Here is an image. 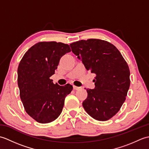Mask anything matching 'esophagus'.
Segmentation results:
<instances>
[{"mask_svg":"<svg viewBox=\"0 0 149 149\" xmlns=\"http://www.w3.org/2000/svg\"><path fill=\"white\" fill-rule=\"evenodd\" d=\"M73 88H74V89L75 90H79L80 89V87H78V86H73Z\"/></svg>","mask_w":149,"mask_h":149,"instance_id":"esophagus-1","label":"esophagus"}]
</instances>
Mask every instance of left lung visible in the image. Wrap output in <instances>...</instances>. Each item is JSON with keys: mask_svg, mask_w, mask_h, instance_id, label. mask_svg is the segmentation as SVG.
Returning a JSON list of instances; mask_svg holds the SVG:
<instances>
[{"mask_svg": "<svg viewBox=\"0 0 149 149\" xmlns=\"http://www.w3.org/2000/svg\"><path fill=\"white\" fill-rule=\"evenodd\" d=\"M72 51L87 70L95 74L94 89H87L83 102L87 113L99 121L111 118L125 102L130 86V70L121 53L113 44L99 39L71 43Z\"/></svg>", "mask_w": 149, "mask_h": 149, "instance_id": "1", "label": "left lung"}]
</instances>
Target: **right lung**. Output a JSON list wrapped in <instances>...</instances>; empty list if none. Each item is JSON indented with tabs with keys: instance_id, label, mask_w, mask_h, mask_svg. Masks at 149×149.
Instances as JSON below:
<instances>
[{
	"instance_id": "obj_1",
	"label": "right lung",
	"mask_w": 149,
	"mask_h": 149,
	"mask_svg": "<svg viewBox=\"0 0 149 149\" xmlns=\"http://www.w3.org/2000/svg\"><path fill=\"white\" fill-rule=\"evenodd\" d=\"M71 49L68 44L56 42L36 43L25 53L18 67V85L25 110L36 122H53L61 114L65 97L73 86L54 84L59 60Z\"/></svg>"
}]
</instances>
